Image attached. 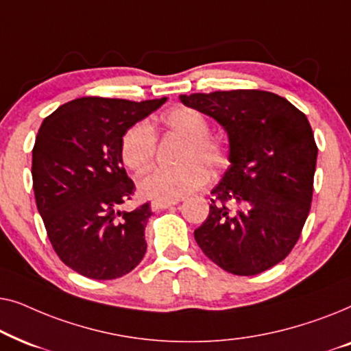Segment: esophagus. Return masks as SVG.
Masks as SVG:
<instances>
[{
    "label": "esophagus",
    "mask_w": 351,
    "mask_h": 351,
    "mask_svg": "<svg viewBox=\"0 0 351 351\" xmlns=\"http://www.w3.org/2000/svg\"><path fill=\"white\" fill-rule=\"evenodd\" d=\"M177 201H152V209L153 210H161V209H167L176 206Z\"/></svg>",
    "instance_id": "1"
}]
</instances>
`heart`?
Wrapping results in <instances>:
<instances>
[{
    "instance_id": "obj_1",
    "label": "heart",
    "mask_w": 351,
    "mask_h": 351,
    "mask_svg": "<svg viewBox=\"0 0 351 351\" xmlns=\"http://www.w3.org/2000/svg\"><path fill=\"white\" fill-rule=\"evenodd\" d=\"M165 129L184 137L186 145L180 155L184 165L174 169L158 167L138 180V190L145 198L155 201H177L193 193L209 180V169L227 165V150L209 137V121L203 113L190 107H179L161 118ZM156 152V136L148 123L129 128L121 141L123 162L134 172H143L152 166Z\"/></svg>"
}]
</instances>
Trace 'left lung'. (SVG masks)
<instances>
[{
	"instance_id": "8db88e82",
	"label": "left lung",
	"mask_w": 351,
	"mask_h": 351,
	"mask_svg": "<svg viewBox=\"0 0 351 351\" xmlns=\"http://www.w3.org/2000/svg\"><path fill=\"white\" fill-rule=\"evenodd\" d=\"M228 136V161L195 230L206 256L225 271L252 276L285 261L308 217L318 147L308 119L267 90L180 95Z\"/></svg>"
}]
</instances>
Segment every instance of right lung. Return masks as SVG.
Wrapping results in <instances>:
<instances>
[{"label":"right lung","instance_id":"add662e5","mask_svg":"<svg viewBox=\"0 0 351 351\" xmlns=\"http://www.w3.org/2000/svg\"><path fill=\"white\" fill-rule=\"evenodd\" d=\"M165 102L75 99L38 131L32 161L38 213L57 256L80 275L114 280L145 256L150 204L118 209L136 190L123 166L121 141Z\"/></svg>","mask_w":351,"mask_h":351}]
</instances>
